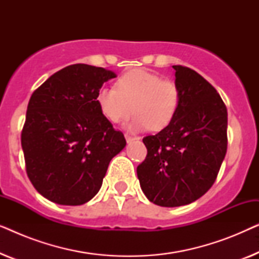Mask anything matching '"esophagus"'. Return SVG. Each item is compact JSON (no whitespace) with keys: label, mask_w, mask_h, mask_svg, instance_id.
I'll list each match as a JSON object with an SVG mask.
<instances>
[{"label":"esophagus","mask_w":259,"mask_h":259,"mask_svg":"<svg viewBox=\"0 0 259 259\" xmlns=\"http://www.w3.org/2000/svg\"><path fill=\"white\" fill-rule=\"evenodd\" d=\"M125 138H126V141H127V144L132 143V141H134V140H137V138H134V137H131V136H128V134H126Z\"/></svg>","instance_id":"obj_1"}]
</instances>
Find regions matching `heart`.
<instances>
[{"label": "heart", "instance_id": "1", "mask_svg": "<svg viewBox=\"0 0 259 259\" xmlns=\"http://www.w3.org/2000/svg\"><path fill=\"white\" fill-rule=\"evenodd\" d=\"M95 100L108 121H122L134 109L136 115L126 123L127 130L159 131L175 119L182 92L173 81L146 69H133L119 77L116 87H101Z\"/></svg>", "mask_w": 259, "mask_h": 259}]
</instances>
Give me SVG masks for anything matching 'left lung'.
<instances>
[{"mask_svg":"<svg viewBox=\"0 0 259 259\" xmlns=\"http://www.w3.org/2000/svg\"><path fill=\"white\" fill-rule=\"evenodd\" d=\"M182 101L175 119L145 137L137 167L147 199L164 207L193 203L210 190L228 148V111L221 95L193 69L173 66Z\"/></svg>","mask_w":259,"mask_h":259,"instance_id":"1","label":"left lung"}]
</instances>
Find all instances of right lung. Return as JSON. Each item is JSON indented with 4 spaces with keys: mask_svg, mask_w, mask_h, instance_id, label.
<instances>
[{
    "mask_svg": "<svg viewBox=\"0 0 259 259\" xmlns=\"http://www.w3.org/2000/svg\"><path fill=\"white\" fill-rule=\"evenodd\" d=\"M112 70L84 63L66 67L31 94L21 144L28 178L41 196L82 205L99 192L125 137L98 107L97 93Z\"/></svg>",
    "mask_w": 259,
    "mask_h": 259,
    "instance_id": "obj_1",
    "label": "right lung"
}]
</instances>
